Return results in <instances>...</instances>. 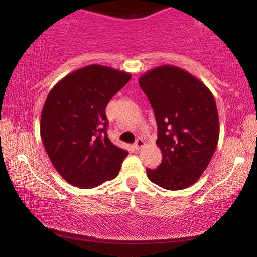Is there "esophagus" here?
<instances>
[{
    "label": "esophagus",
    "mask_w": 257,
    "mask_h": 257,
    "mask_svg": "<svg viewBox=\"0 0 257 257\" xmlns=\"http://www.w3.org/2000/svg\"><path fill=\"white\" fill-rule=\"evenodd\" d=\"M144 145H145V143H144V140L142 138H138L136 140L135 143V149L136 150H140L142 147H144Z\"/></svg>",
    "instance_id": "obj_1"
}]
</instances>
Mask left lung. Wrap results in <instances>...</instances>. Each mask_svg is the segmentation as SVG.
Returning a JSON list of instances; mask_svg holds the SVG:
<instances>
[{
    "label": "left lung",
    "mask_w": 257,
    "mask_h": 257,
    "mask_svg": "<svg viewBox=\"0 0 257 257\" xmlns=\"http://www.w3.org/2000/svg\"><path fill=\"white\" fill-rule=\"evenodd\" d=\"M158 126L161 164L146 168L153 184L178 191L195 184L208 166L217 140L219 114L201 80L178 66L161 65L139 78Z\"/></svg>",
    "instance_id": "obj_1"
}]
</instances>
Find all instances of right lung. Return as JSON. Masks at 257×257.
Returning <instances> with one entry per match:
<instances>
[{"instance_id": "right-lung-1", "label": "right lung", "mask_w": 257, "mask_h": 257, "mask_svg": "<svg viewBox=\"0 0 257 257\" xmlns=\"http://www.w3.org/2000/svg\"><path fill=\"white\" fill-rule=\"evenodd\" d=\"M131 79L127 72L87 65L65 76L49 92L41 115V137L61 177L79 188L114 179L127 151L107 137L108 101Z\"/></svg>"}]
</instances>
